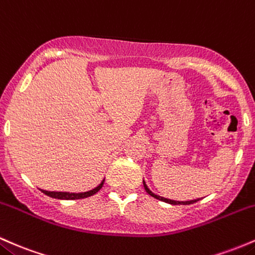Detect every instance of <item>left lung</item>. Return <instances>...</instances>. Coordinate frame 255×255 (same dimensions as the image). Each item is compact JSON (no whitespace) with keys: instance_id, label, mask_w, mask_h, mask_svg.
I'll return each mask as SVG.
<instances>
[{"instance_id":"obj_1","label":"left lung","mask_w":255,"mask_h":255,"mask_svg":"<svg viewBox=\"0 0 255 255\" xmlns=\"http://www.w3.org/2000/svg\"><path fill=\"white\" fill-rule=\"evenodd\" d=\"M143 187H144L145 191H147L148 194H149L150 196L155 197V199L160 200V201H164L166 204H170V205H190V204H194V202L199 201L200 199H195V200H190V201H176V200H171V199H166V197H162V196H159L156 195V194H154L153 191H150L149 188L147 187V184H145V182L143 181Z\"/></svg>"}]
</instances>
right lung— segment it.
<instances>
[{
    "label": "right lung",
    "mask_w": 255,
    "mask_h": 255,
    "mask_svg": "<svg viewBox=\"0 0 255 255\" xmlns=\"http://www.w3.org/2000/svg\"><path fill=\"white\" fill-rule=\"evenodd\" d=\"M104 182L105 179L100 183L99 185H97L96 188H94V189H91L89 191H85V193H68V191H48V190H43V189H39L42 191L43 194H45V195L53 197V199H59V200H78V199H84V197H89L91 195H94V194H96L97 191L102 188V185H104Z\"/></svg>",
    "instance_id": "1"
}]
</instances>
